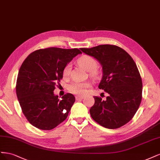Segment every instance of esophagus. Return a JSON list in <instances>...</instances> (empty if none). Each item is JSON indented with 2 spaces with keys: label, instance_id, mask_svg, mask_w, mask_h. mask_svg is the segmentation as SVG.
Instances as JSON below:
<instances>
[{
  "label": "esophagus",
  "instance_id": "34e87169",
  "mask_svg": "<svg viewBox=\"0 0 160 160\" xmlns=\"http://www.w3.org/2000/svg\"><path fill=\"white\" fill-rule=\"evenodd\" d=\"M83 98H84V96H76V100H82V99H83Z\"/></svg>",
  "mask_w": 160,
  "mask_h": 160
}]
</instances>
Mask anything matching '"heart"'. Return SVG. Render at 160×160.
Returning a JSON list of instances; mask_svg holds the SVG:
<instances>
[{
	"instance_id": "1",
	"label": "heart",
	"mask_w": 160,
	"mask_h": 160,
	"mask_svg": "<svg viewBox=\"0 0 160 160\" xmlns=\"http://www.w3.org/2000/svg\"><path fill=\"white\" fill-rule=\"evenodd\" d=\"M78 63L83 67L88 72H90L92 76H94L96 73V69L98 66V62L96 59L90 56L84 55L78 60ZM71 70V65L68 64L65 66L63 70V75L66 77L68 76ZM91 86L89 82H78L75 81L68 86V90L70 92L77 95H84L86 93L87 89Z\"/></svg>"
}]
</instances>
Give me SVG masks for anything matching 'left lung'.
Segmentation results:
<instances>
[{"label": "left lung", "instance_id": "8db88e82", "mask_svg": "<svg viewBox=\"0 0 160 160\" xmlns=\"http://www.w3.org/2000/svg\"><path fill=\"white\" fill-rule=\"evenodd\" d=\"M80 50L100 62L103 76L98 88L109 94L106 100L94 96L95 103L90 110L92 119L109 129L124 126L134 116L142 98V80L134 60L116 45Z\"/></svg>", "mask_w": 160, "mask_h": 160}]
</instances>
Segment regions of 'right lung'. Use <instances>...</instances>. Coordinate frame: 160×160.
I'll return each mask as SVG.
<instances>
[{
  "label": "right lung",
  "mask_w": 160,
  "mask_h": 160,
  "mask_svg": "<svg viewBox=\"0 0 160 160\" xmlns=\"http://www.w3.org/2000/svg\"><path fill=\"white\" fill-rule=\"evenodd\" d=\"M81 53L78 48L50 47L35 50L24 60L16 92L22 113L33 126L50 130L68 117L75 97L68 93L59 100L53 92L62 79L65 66Z\"/></svg>",
  "instance_id": "add662e5"
}]
</instances>
